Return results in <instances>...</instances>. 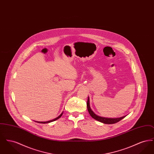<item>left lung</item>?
I'll use <instances>...</instances> for the list:
<instances>
[{
    "label": "left lung",
    "instance_id": "left-lung-1",
    "mask_svg": "<svg viewBox=\"0 0 154 154\" xmlns=\"http://www.w3.org/2000/svg\"><path fill=\"white\" fill-rule=\"evenodd\" d=\"M87 109H88V112L90 114V116L93 118L94 119H95L96 120L103 123V124H116L118 122H119V121H121V119H122L124 118L126 116L122 117L115 118H106L103 117L97 116V114H96L93 111V110L91 109V107H90V103H89V97H88V101L87 103Z\"/></svg>",
    "mask_w": 154,
    "mask_h": 154
}]
</instances>
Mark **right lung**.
Returning a JSON list of instances; mask_svg holds the SVG:
<instances>
[{
  "label": "right lung",
  "mask_w": 154,
  "mask_h": 154,
  "mask_svg": "<svg viewBox=\"0 0 154 154\" xmlns=\"http://www.w3.org/2000/svg\"><path fill=\"white\" fill-rule=\"evenodd\" d=\"M63 112H62L59 116L58 117L56 118H55V119H52V120H50V121H45V122H40V121H35V122H38V123H40V124H47V123H50V122H53V121H55V120H57L58 119H59V118L60 117L62 116V114H63Z\"/></svg>",
  "instance_id": "add662e5"
}]
</instances>
